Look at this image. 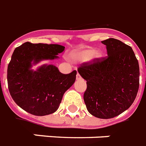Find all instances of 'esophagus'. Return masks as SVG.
Returning a JSON list of instances; mask_svg holds the SVG:
<instances>
[{
    "mask_svg": "<svg viewBox=\"0 0 146 146\" xmlns=\"http://www.w3.org/2000/svg\"><path fill=\"white\" fill-rule=\"evenodd\" d=\"M80 78H80V75L78 74H78H77V75H76V79H77V80H80Z\"/></svg>",
    "mask_w": 146,
    "mask_h": 146,
    "instance_id": "esophagus-1",
    "label": "esophagus"
}]
</instances>
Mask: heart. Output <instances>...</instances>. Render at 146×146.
I'll return each instance as SVG.
<instances>
[{"mask_svg":"<svg viewBox=\"0 0 146 146\" xmlns=\"http://www.w3.org/2000/svg\"><path fill=\"white\" fill-rule=\"evenodd\" d=\"M104 56L103 51L98 50H96L93 47H87V48L82 49L80 50L76 51L72 53V57L74 61L78 62H87L90 59H96L100 60L102 59Z\"/></svg>","mask_w":146,"mask_h":146,"instance_id":"b5f03b06","label":"heart"}]
</instances>
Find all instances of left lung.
<instances>
[{
    "label": "left lung",
    "instance_id": "1",
    "mask_svg": "<svg viewBox=\"0 0 146 146\" xmlns=\"http://www.w3.org/2000/svg\"><path fill=\"white\" fill-rule=\"evenodd\" d=\"M108 57L78 68L87 80L84 100L90 114L102 119L115 117L133 104L139 86V67L132 48L109 38L102 41Z\"/></svg>",
    "mask_w": 146,
    "mask_h": 146
}]
</instances>
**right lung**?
<instances>
[{
  "mask_svg": "<svg viewBox=\"0 0 146 146\" xmlns=\"http://www.w3.org/2000/svg\"><path fill=\"white\" fill-rule=\"evenodd\" d=\"M65 46L59 44L25 42L13 51L7 68L8 88L13 100L21 108L36 116L53 114L59 108L64 93L76 79L77 72L64 74L44 60L59 59Z\"/></svg>",
  "mask_w": 146,
  "mask_h": 146,
  "instance_id": "1",
  "label": "right lung"
}]
</instances>
